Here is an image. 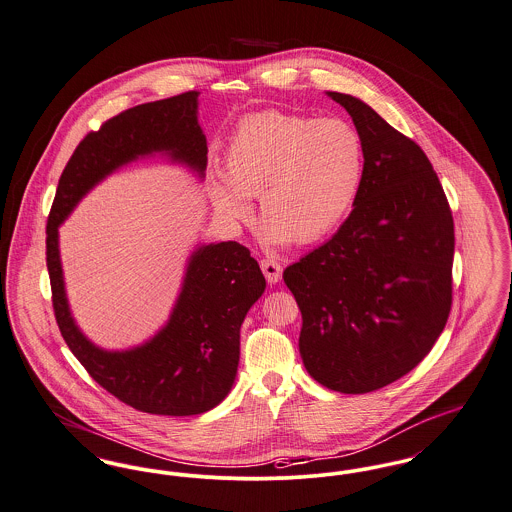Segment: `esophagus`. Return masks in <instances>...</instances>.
I'll return each instance as SVG.
<instances>
[{
    "mask_svg": "<svg viewBox=\"0 0 512 512\" xmlns=\"http://www.w3.org/2000/svg\"><path fill=\"white\" fill-rule=\"evenodd\" d=\"M260 268H262V272L266 275L268 283H277V281L281 279L283 268H281V264H279L275 258H264V260L260 262Z\"/></svg>",
    "mask_w": 512,
    "mask_h": 512,
    "instance_id": "34e87169",
    "label": "esophagus"
}]
</instances>
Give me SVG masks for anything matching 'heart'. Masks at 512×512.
<instances>
[{
    "mask_svg": "<svg viewBox=\"0 0 512 512\" xmlns=\"http://www.w3.org/2000/svg\"><path fill=\"white\" fill-rule=\"evenodd\" d=\"M225 180L211 182L215 213L229 225L252 215L273 244L316 242L340 227L359 198L365 149L341 118L264 112L242 122L225 151Z\"/></svg>",
    "mask_w": 512,
    "mask_h": 512,
    "instance_id": "obj_1",
    "label": "heart"
}]
</instances>
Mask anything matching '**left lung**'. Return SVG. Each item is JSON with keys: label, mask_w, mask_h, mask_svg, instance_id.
I'll return each mask as SVG.
<instances>
[{"label": "left lung", "mask_w": 512, "mask_h": 512, "mask_svg": "<svg viewBox=\"0 0 512 512\" xmlns=\"http://www.w3.org/2000/svg\"><path fill=\"white\" fill-rule=\"evenodd\" d=\"M365 149V176L338 233L283 272L303 314L308 375L341 394L378 390L417 367L452 305L454 223L423 149L369 104L332 93Z\"/></svg>", "instance_id": "8db88e82"}]
</instances>
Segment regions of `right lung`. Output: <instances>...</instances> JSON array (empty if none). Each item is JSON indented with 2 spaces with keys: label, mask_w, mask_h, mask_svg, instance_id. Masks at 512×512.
Segmentation results:
<instances>
[{
  "label": "right lung",
  "mask_w": 512,
  "mask_h": 512,
  "mask_svg": "<svg viewBox=\"0 0 512 512\" xmlns=\"http://www.w3.org/2000/svg\"><path fill=\"white\" fill-rule=\"evenodd\" d=\"M198 95L139 104L87 134L69 159L46 225V266L60 332L71 353L106 392L155 415H198L231 392L240 357V326L262 297L266 279L250 250L235 240L198 246L186 266L171 318L151 340L106 351L75 324L60 260L58 227L108 174L165 153L204 178L207 141L198 124Z\"/></svg>",
  "instance_id": "right-lung-1"
}]
</instances>
